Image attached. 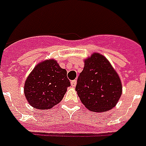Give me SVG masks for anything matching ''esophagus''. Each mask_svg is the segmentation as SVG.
<instances>
[{
    "mask_svg": "<svg viewBox=\"0 0 146 146\" xmlns=\"http://www.w3.org/2000/svg\"><path fill=\"white\" fill-rule=\"evenodd\" d=\"M71 86H73V87H75V86H77V81L76 80H73V81H71Z\"/></svg>",
    "mask_w": 146,
    "mask_h": 146,
    "instance_id": "1",
    "label": "esophagus"
}]
</instances>
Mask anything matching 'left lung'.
<instances>
[{
    "label": "left lung",
    "instance_id": "1",
    "mask_svg": "<svg viewBox=\"0 0 146 146\" xmlns=\"http://www.w3.org/2000/svg\"><path fill=\"white\" fill-rule=\"evenodd\" d=\"M76 91L81 102L93 112L113 109L122 93L117 73L106 57L95 52L85 60V66L77 78Z\"/></svg>",
    "mask_w": 146,
    "mask_h": 146
}]
</instances>
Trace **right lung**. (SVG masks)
<instances>
[{"label":"right lung","mask_w":146,"mask_h":146,"mask_svg":"<svg viewBox=\"0 0 146 146\" xmlns=\"http://www.w3.org/2000/svg\"><path fill=\"white\" fill-rule=\"evenodd\" d=\"M70 86L67 71L53 59L40 62L27 77L24 92L30 106L49 110L63 99Z\"/></svg>","instance_id":"obj_1"}]
</instances>
